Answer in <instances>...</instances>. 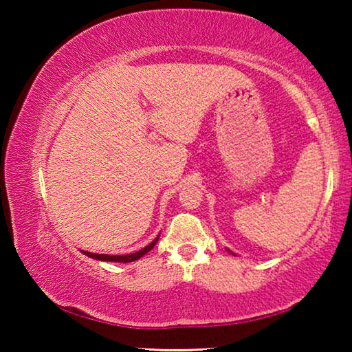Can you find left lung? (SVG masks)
<instances>
[{"label":"left lung","mask_w":352,"mask_h":352,"mask_svg":"<svg viewBox=\"0 0 352 352\" xmlns=\"http://www.w3.org/2000/svg\"><path fill=\"white\" fill-rule=\"evenodd\" d=\"M228 252H230V253H233V252H231V250H228ZM233 254H234V253H233Z\"/></svg>","instance_id":"left-lung-1"}]
</instances>
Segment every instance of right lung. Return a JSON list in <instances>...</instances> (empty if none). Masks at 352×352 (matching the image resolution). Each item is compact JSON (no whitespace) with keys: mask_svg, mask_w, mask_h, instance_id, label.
Here are the masks:
<instances>
[{"mask_svg":"<svg viewBox=\"0 0 352 352\" xmlns=\"http://www.w3.org/2000/svg\"><path fill=\"white\" fill-rule=\"evenodd\" d=\"M158 239H160V236H157V239L152 241L147 247L140 250V252L130 253V254H122V256L115 254V256H111V254H98V253H90V252H83V254L88 256V258H93V259H98V261H107V262H133V261H138L146 253L151 252V250L155 247V243L158 242Z\"/></svg>","mask_w":352,"mask_h":352,"instance_id":"right-lung-1","label":"right lung"}]
</instances>
